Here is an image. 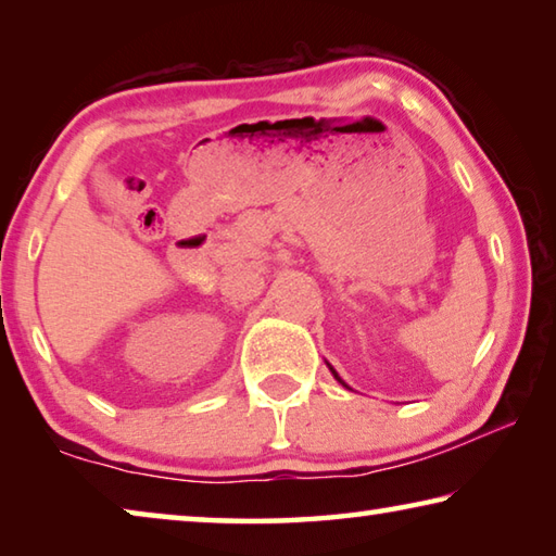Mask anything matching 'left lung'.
Instances as JSON below:
<instances>
[{
  "mask_svg": "<svg viewBox=\"0 0 556 556\" xmlns=\"http://www.w3.org/2000/svg\"><path fill=\"white\" fill-rule=\"evenodd\" d=\"M331 372H333V375H336V380H338V382H341V384H343V388H348V384H345V382H343V380H341V378H338V372H336V370H333V368H331Z\"/></svg>",
  "mask_w": 556,
  "mask_h": 556,
  "instance_id": "1",
  "label": "left lung"
}]
</instances>
